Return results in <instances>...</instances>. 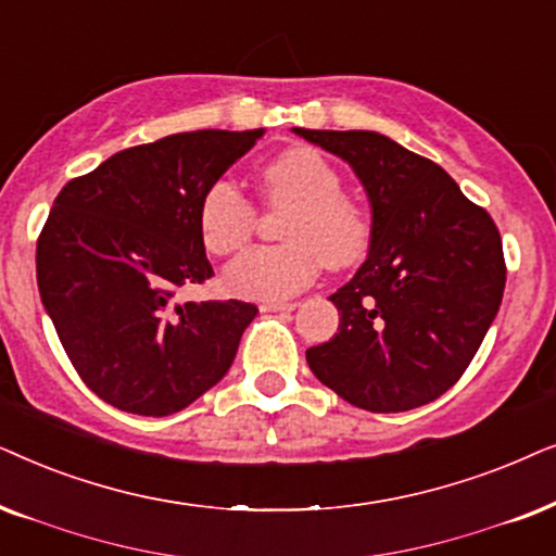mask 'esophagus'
Masks as SVG:
<instances>
[{
	"instance_id": "obj_1",
	"label": "esophagus",
	"mask_w": 556,
	"mask_h": 556,
	"mask_svg": "<svg viewBox=\"0 0 556 556\" xmlns=\"http://www.w3.org/2000/svg\"><path fill=\"white\" fill-rule=\"evenodd\" d=\"M262 313H285V309H294L298 307V302H277V300H271V302H262Z\"/></svg>"
}]
</instances>
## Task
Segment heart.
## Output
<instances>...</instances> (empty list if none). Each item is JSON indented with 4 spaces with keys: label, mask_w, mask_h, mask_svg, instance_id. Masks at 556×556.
I'll use <instances>...</instances> for the list:
<instances>
[{
    "label": "heart",
    "mask_w": 556,
    "mask_h": 556,
    "mask_svg": "<svg viewBox=\"0 0 556 556\" xmlns=\"http://www.w3.org/2000/svg\"><path fill=\"white\" fill-rule=\"evenodd\" d=\"M269 205H290L279 236L282 243L256 247L226 269V287L239 298L282 300L307 287L320 271L348 269L368 256L374 224L368 211L343 192V175L315 147L294 144L258 169ZM205 249L231 256L247 247L256 228V208L231 180H216L198 205Z\"/></svg>",
    "instance_id": "b5f03b06"
}]
</instances>
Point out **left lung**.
Masks as SVG:
<instances>
[{"label": "left lung", "mask_w": 556, "mask_h": 556, "mask_svg": "<svg viewBox=\"0 0 556 556\" xmlns=\"http://www.w3.org/2000/svg\"><path fill=\"white\" fill-rule=\"evenodd\" d=\"M364 182L374 243L336 294L338 332L307 348L325 387L366 412L434 402L470 366L503 300L506 258L485 208L432 160L376 131L294 129Z\"/></svg>", "instance_id": "8db88e82"}]
</instances>
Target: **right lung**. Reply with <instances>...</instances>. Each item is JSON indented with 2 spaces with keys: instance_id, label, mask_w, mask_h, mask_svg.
<instances>
[{
  "instance_id": "right-lung-1",
  "label": "right lung",
  "mask_w": 556,
  "mask_h": 556,
  "mask_svg": "<svg viewBox=\"0 0 556 556\" xmlns=\"http://www.w3.org/2000/svg\"><path fill=\"white\" fill-rule=\"evenodd\" d=\"M262 129L129 147L73 177L37 236V287L73 368L122 412L167 417L224 379L256 317L241 300L177 302L213 277L198 205Z\"/></svg>"
}]
</instances>
